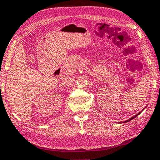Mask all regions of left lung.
Here are the masks:
<instances>
[{"label": "left lung", "instance_id": "obj_1", "mask_svg": "<svg viewBox=\"0 0 160 160\" xmlns=\"http://www.w3.org/2000/svg\"><path fill=\"white\" fill-rule=\"evenodd\" d=\"M140 113H141V112H138V114H137V115H135V116H133V118H130V119H128V120H126V121H124V122H128V121H130V120H132V119H133V118H136V116H137V115H139V114H140Z\"/></svg>", "mask_w": 160, "mask_h": 160}]
</instances>
